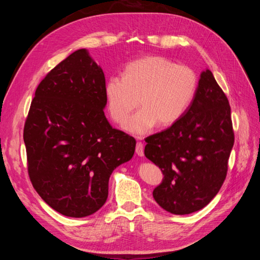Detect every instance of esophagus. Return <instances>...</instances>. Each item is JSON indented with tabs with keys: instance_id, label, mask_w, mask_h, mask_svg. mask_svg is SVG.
Instances as JSON below:
<instances>
[{
	"instance_id": "34e87169",
	"label": "esophagus",
	"mask_w": 260,
	"mask_h": 260,
	"mask_svg": "<svg viewBox=\"0 0 260 260\" xmlns=\"http://www.w3.org/2000/svg\"><path fill=\"white\" fill-rule=\"evenodd\" d=\"M136 153L138 156L142 157L144 155V145L142 142H138L136 145Z\"/></svg>"
}]
</instances>
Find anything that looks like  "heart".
<instances>
[{"label": "heart", "instance_id": "obj_1", "mask_svg": "<svg viewBox=\"0 0 260 260\" xmlns=\"http://www.w3.org/2000/svg\"><path fill=\"white\" fill-rule=\"evenodd\" d=\"M198 86L199 77L191 67L162 56H146L128 62L121 77L108 78L104 91L109 115L117 123L122 124L140 105L124 128L143 136L156 124L166 128L180 120Z\"/></svg>", "mask_w": 260, "mask_h": 260}]
</instances>
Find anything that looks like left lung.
<instances>
[{
	"label": "left lung",
	"instance_id": "left-lung-1",
	"mask_svg": "<svg viewBox=\"0 0 260 260\" xmlns=\"http://www.w3.org/2000/svg\"><path fill=\"white\" fill-rule=\"evenodd\" d=\"M145 142L146 158L164 175L153 191L161 208L187 215L215 198L226 177L234 132L229 101L210 70L201 74L194 100L181 119Z\"/></svg>",
	"mask_w": 260,
	"mask_h": 260
}]
</instances>
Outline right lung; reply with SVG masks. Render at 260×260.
Instances as JSON below:
<instances>
[{
  "mask_svg": "<svg viewBox=\"0 0 260 260\" xmlns=\"http://www.w3.org/2000/svg\"><path fill=\"white\" fill-rule=\"evenodd\" d=\"M104 89L103 70L88 51L78 50L39 83L23 127L31 183L67 217L103 206L112 172L135 154V138L106 119Z\"/></svg>",
  "mask_w": 260,
  "mask_h": 260,
  "instance_id": "right-lung-1",
  "label": "right lung"
}]
</instances>
